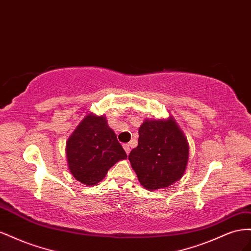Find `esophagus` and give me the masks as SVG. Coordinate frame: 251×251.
Segmentation results:
<instances>
[{
    "mask_svg": "<svg viewBox=\"0 0 251 251\" xmlns=\"http://www.w3.org/2000/svg\"><path fill=\"white\" fill-rule=\"evenodd\" d=\"M123 148H124V150L126 151V153L129 154V152H130V146H129V144H124Z\"/></svg>",
    "mask_w": 251,
    "mask_h": 251,
    "instance_id": "esophagus-1",
    "label": "esophagus"
}]
</instances>
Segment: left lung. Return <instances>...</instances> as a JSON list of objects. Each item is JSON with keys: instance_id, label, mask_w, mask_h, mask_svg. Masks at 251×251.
<instances>
[{"instance_id": "8db88e82", "label": "left lung", "mask_w": 251, "mask_h": 251, "mask_svg": "<svg viewBox=\"0 0 251 251\" xmlns=\"http://www.w3.org/2000/svg\"><path fill=\"white\" fill-rule=\"evenodd\" d=\"M187 138L173 117L146 119L139 128L138 146L131 150V167L143 187L157 190L181 180L187 167Z\"/></svg>"}]
</instances>
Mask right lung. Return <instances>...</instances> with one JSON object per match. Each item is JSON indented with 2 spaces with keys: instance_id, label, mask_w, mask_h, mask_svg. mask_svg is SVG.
Here are the masks:
<instances>
[{
  "instance_id": "1",
  "label": "right lung",
  "mask_w": 251,
  "mask_h": 251,
  "mask_svg": "<svg viewBox=\"0 0 251 251\" xmlns=\"http://www.w3.org/2000/svg\"><path fill=\"white\" fill-rule=\"evenodd\" d=\"M70 174L87 186L97 185L114 164L127 159L106 117L88 113L66 142Z\"/></svg>"
}]
</instances>
